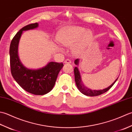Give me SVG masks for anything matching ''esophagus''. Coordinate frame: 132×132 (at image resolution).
<instances>
[{"label":"esophagus","instance_id":"esophagus-1","mask_svg":"<svg viewBox=\"0 0 132 132\" xmlns=\"http://www.w3.org/2000/svg\"><path fill=\"white\" fill-rule=\"evenodd\" d=\"M64 63H71V61L70 60H69V59H67V60H64Z\"/></svg>","mask_w":132,"mask_h":132}]
</instances>
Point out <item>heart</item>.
I'll use <instances>...</instances> for the list:
<instances>
[{
  "instance_id": "b5f03b06",
  "label": "heart",
  "mask_w": 132,
  "mask_h": 132,
  "mask_svg": "<svg viewBox=\"0 0 132 132\" xmlns=\"http://www.w3.org/2000/svg\"><path fill=\"white\" fill-rule=\"evenodd\" d=\"M80 27H70L64 29L58 36V41L61 44L67 47L74 46L77 42L75 50L78 51L83 48L92 38V32Z\"/></svg>"
}]
</instances>
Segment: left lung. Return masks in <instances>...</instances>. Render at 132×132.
Masks as SVG:
<instances>
[{"instance_id": "left-lung-1", "label": "left lung", "mask_w": 132, "mask_h": 132, "mask_svg": "<svg viewBox=\"0 0 132 132\" xmlns=\"http://www.w3.org/2000/svg\"><path fill=\"white\" fill-rule=\"evenodd\" d=\"M74 63H75V64H78V63H79V60H78V59H77V60L75 61ZM74 76H75V83H76V85L77 86L78 89H79V90L82 92L83 94L86 95V96H99V95H100L104 93H105V92L108 91L109 89L113 86L114 84L115 83V82L117 81V79H118V78H117L116 80L114 81V82L110 86H109L108 87H107L106 88H105L104 89H101V90H92V89H89L84 86V85L82 82V80H81V78H80V75L79 74V70H78V69L77 67H75L74 68Z\"/></svg>"}]
</instances>
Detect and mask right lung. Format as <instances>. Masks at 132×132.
<instances>
[{"label": "right lung", "mask_w": 132, "mask_h": 132, "mask_svg": "<svg viewBox=\"0 0 132 132\" xmlns=\"http://www.w3.org/2000/svg\"><path fill=\"white\" fill-rule=\"evenodd\" d=\"M36 23L24 27L14 36L10 47L11 72L13 78L21 87L30 94L43 95L53 89L59 72L62 68V63L50 62L44 68L37 70L28 69L24 67L18 56V45L24 30L37 28Z\"/></svg>", "instance_id": "obj_1"}]
</instances>
